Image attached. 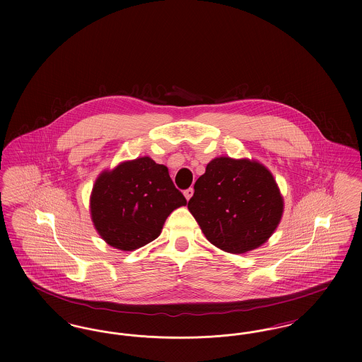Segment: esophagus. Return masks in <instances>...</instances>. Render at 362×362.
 Here are the masks:
<instances>
[{
	"label": "esophagus",
	"instance_id": "esophagus-1",
	"mask_svg": "<svg viewBox=\"0 0 362 362\" xmlns=\"http://www.w3.org/2000/svg\"><path fill=\"white\" fill-rule=\"evenodd\" d=\"M192 194H194V189H192V187L185 189V197H186V199H187V201H189V198L192 197Z\"/></svg>",
	"mask_w": 362,
	"mask_h": 362
}]
</instances>
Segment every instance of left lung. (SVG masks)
<instances>
[{
	"label": "left lung",
	"instance_id": "1",
	"mask_svg": "<svg viewBox=\"0 0 362 362\" xmlns=\"http://www.w3.org/2000/svg\"><path fill=\"white\" fill-rule=\"evenodd\" d=\"M187 207L207 240L226 252L243 254L272 236L284 201L262 164L217 157L195 182Z\"/></svg>",
	"mask_w": 362,
	"mask_h": 362
}]
</instances>
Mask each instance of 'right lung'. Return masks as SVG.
Wrapping results in <instances>:
<instances>
[{
    "label": "right lung",
    "mask_w": 362,
    "mask_h": 362,
    "mask_svg": "<svg viewBox=\"0 0 362 362\" xmlns=\"http://www.w3.org/2000/svg\"><path fill=\"white\" fill-rule=\"evenodd\" d=\"M186 204L167 167L141 157L98 177L90 195V214L110 245L133 251L155 240L167 217Z\"/></svg>",
    "instance_id": "obj_1"
}]
</instances>
